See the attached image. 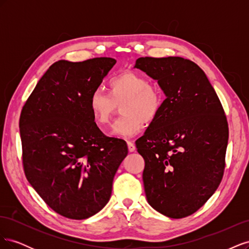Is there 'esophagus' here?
I'll use <instances>...</instances> for the list:
<instances>
[{
    "mask_svg": "<svg viewBox=\"0 0 249 249\" xmlns=\"http://www.w3.org/2000/svg\"><path fill=\"white\" fill-rule=\"evenodd\" d=\"M126 144H127V148H129V152H134L135 148H136L132 141H126Z\"/></svg>",
    "mask_w": 249,
    "mask_h": 249,
    "instance_id": "obj_1",
    "label": "esophagus"
}]
</instances>
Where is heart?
I'll use <instances>...</instances> for the list:
<instances>
[{
	"instance_id": "obj_1",
	"label": "heart",
	"mask_w": 249,
	"mask_h": 249,
	"mask_svg": "<svg viewBox=\"0 0 249 249\" xmlns=\"http://www.w3.org/2000/svg\"><path fill=\"white\" fill-rule=\"evenodd\" d=\"M109 94L95 89L90 94L88 106L93 120L99 126L110 123L118 105H122L118 118L112 126L114 136L127 137L136 134L144 124H152L164 106L163 90L134 71H124L110 79Z\"/></svg>"
}]
</instances>
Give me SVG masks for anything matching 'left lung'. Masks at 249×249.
Segmentation results:
<instances>
[{"instance_id": "obj_1", "label": "left lung", "mask_w": 249, "mask_h": 249, "mask_svg": "<svg viewBox=\"0 0 249 249\" xmlns=\"http://www.w3.org/2000/svg\"><path fill=\"white\" fill-rule=\"evenodd\" d=\"M136 69L166 94L159 116L136 140L145 162L147 201L170 218L196 212L219 186L229 141L227 116L206 73L180 57H141Z\"/></svg>"}]
</instances>
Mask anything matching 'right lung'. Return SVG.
<instances>
[{
    "label": "right lung",
    "mask_w": 249,
    "mask_h": 249,
    "mask_svg": "<svg viewBox=\"0 0 249 249\" xmlns=\"http://www.w3.org/2000/svg\"><path fill=\"white\" fill-rule=\"evenodd\" d=\"M116 60H59L37 83L19 117L22 167L47 205L82 220L107 205L112 183L127 155L124 140L108 137L88 102Z\"/></svg>",
    "instance_id": "add662e5"
}]
</instances>
